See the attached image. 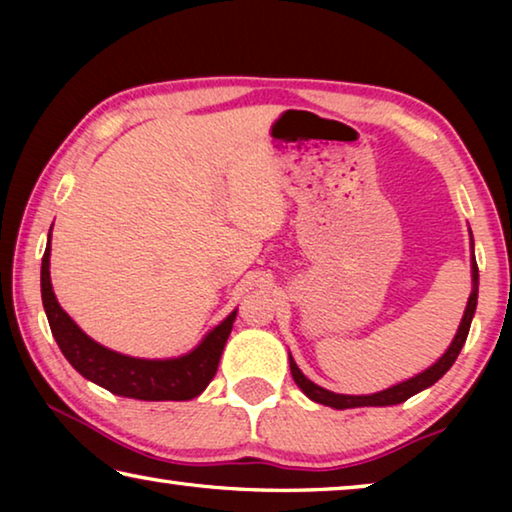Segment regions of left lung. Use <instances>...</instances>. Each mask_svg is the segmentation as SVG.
<instances>
[{
  "label": "left lung",
  "mask_w": 512,
  "mask_h": 512,
  "mask_svg": "<svg viewBox=\"0 0 512 512\" xmlns=\"http://www.w3.org/2000/svg\"><path fill=\"white\" fill-rule=\"evenodd\" d=\"M472 282H474V287H472V293H470V300H467L461 327H458L452 345H449V350L443 354V357L433 363L431 368L420 372V375H415L411 379L402 381V384H397L393 388H386V391L375 393V395H339V393L325 391V388L316 386L314 381H309L305 375H302L300 368L296 366V361H293V357L289 354V366H291L293 381H296V384L302 388V393H305L309 400H314L318 404H325V406H334V409H354V406H391V404L406 402L411 395L420 393V391H424V388L436 384V381L443 377L449 368H452V363L456 361L458 352H461L463 343L467 339V332H470L472 316L476 311V296H479V268H476L474 259H472Z\"/></svg>",
  "instance_id": "obj_1"
}]
</instances>
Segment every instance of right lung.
I'll return each instance as SVG.
<instances>
[{
    "mask_svg": "<svg viewBox=\"0 0 512 512\" xmlns=\"http://www.w3.org/2000/svg\"><path fill=\"white\" fill-rule=\"evenodd\" d=\"M49 253L51 248L47 244L45 255H42L40 271L42 305H45L51 334H54L60 352L65 354V359L72 363L85 379L94 381V384L103 386L106 391L115 395L135 397V400L146 402H185L205 391L207 384H210L216 375V368H219L221 352L230 336L237 311H232L219 327H214L212 332L205 336L203 343L198 345L194 352L185 354V357L164 361L126 357V354L112 352L108 348H103L97 341H92L90 336L65 314L63 307L58 305L54 289H51Z\"/></svg>",
    "mask_w": 512,
    "mask_h": 512,
    "instance_id": "right-lung-1",
    "label": "right lung"
}]
</instances>
